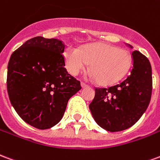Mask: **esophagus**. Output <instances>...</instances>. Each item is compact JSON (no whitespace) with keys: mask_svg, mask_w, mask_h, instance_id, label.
<instances>
[{"mask_svg":"<svg viewBox=\"0 0 160 160\" xmlns=\"http://www.w3.org/2000/svg\"><path fill=\"white\" fill-rule=\"evenodd\" d=\"M81 86L82 87V88H86V87H88V85L87 84V83L83 82H81Z\"/></svg>","mask_w":160,"mask_h":160,"instance_id":"1","label":"esophagus"}]
</instances>
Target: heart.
<instances>
[{
	"mask_svg": "<svg viewBox=\"0 0 160 160\" xmlns=\"http://www.w3.org/2000/svg\"><path fill=\"white\" fill-rule=\"evenodd\" d=\"M64 55L72 75H78L89 63L92 77L102 85L112 84L123 78L132 62L127 50L108 43H93L81 49L69 47Z\"/></svg>",
	"mask_w": 160,
	"mask_h": 160,
	"instance_id": "b5f03b06",
	"label": "heart"
}]
</instances>
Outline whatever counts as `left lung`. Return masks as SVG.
<instances>
[{
	"mask_svg": "<svg viewBox=\"0 0 160 160\" xmlns=\"http://www.w3.org/2000/svg\"><path fill=\"white\" fill-rule=\"evenodd\" d=\"M127 46L132 48L129 44ZM132 70L127 78L108 88H95L94 100L89 104L95 122L107 131H122L134 125L151 101L150 62L137 50L132 52Z\"/></svg>",
	"mask_w": 160,
	"mask_h": 160,
	"instance_id": "1",
	"label": "left lung"
}]
</instances>
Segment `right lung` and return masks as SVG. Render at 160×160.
Returning <instances> with one entry per match:
<instances>
[{
	"instance_id": "1",
	"label": "right lung",
	"mask_w": 160,
	"mask_h": 160,
	"mask_svg": "<svg viewBox=\"0 0 160 160\" xmlns=\"http://www.w3.org/2000/svg\"><path fill=\"white\" fill-rule=\"evenodd\" d=\"M65 49L62 41L36 37L9 59V100L18 116L37 129H49L59 123L69 99L82 88L80 81L65 68Z\"/></svg>"
}]
</instances>
